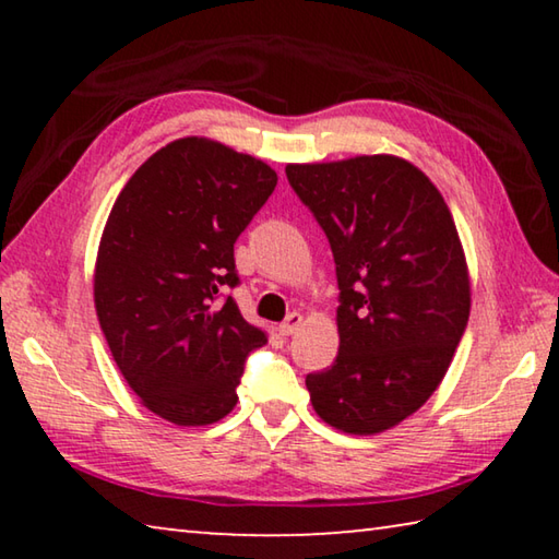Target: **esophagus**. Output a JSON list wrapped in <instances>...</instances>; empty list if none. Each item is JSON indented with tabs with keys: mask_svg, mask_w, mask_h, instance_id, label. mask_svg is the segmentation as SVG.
Returning <instances> with one entry per match:
<instances>
[{
	"mask_svg": "<svg viewBox=\"0 0 559 559\" xmlns=\"http://www.w3.org/2000/svg\"><path fill=\"white\" fill-rule=\"evenodd\" d=\"M300 325H302V316H300V313H290V316L278 325V333H281V335H293Z\"/></svg>",
	"mask_w": 559,
	"mask_h": 559,
	"instance_id": "obj_1",
	"label": "esophagus"
}]
</instances>
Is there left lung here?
<instances>
[{
	"mask_svg": "<svg viewBox=\"0 0 559 559\" xmlns=\"http://www.w3.org/2000/svg\"><path fill=\"white\" fill-rule=\"evenodd\" d=\"M335 259V362L310 372L313 409L347 433L392 429L429 400L468 325L471 286L456 224L406 159L362 155L288 165Z\"/></svg>",
	"mask_w": 559,
	"mask_h": 559,
	"instance_id": "obj_1",
	"label": "left lung"
}]
</instances>
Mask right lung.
Returning a JSON list of instances; mask_svg holds the SVG:
<instances>
[{
    "mask_svg": "<svg viewBox=\"0 0 559 559\" xmlns=\"http://www.w3.org/2000/svg\"><path fill=\"white\" fill-rule=\"evenodd\" d=\"M276 182L257 157L182 138L110 210L93 283L103 335L132 392L179 427L229 414L246 357L269 343L226 290L239 286L234 243Z\"/></svg>",
    "mask_w": 559,
    "mask_h": 559,
    "instance_id": "obj_1",
    "label": "right lung"
}]
</instances>
